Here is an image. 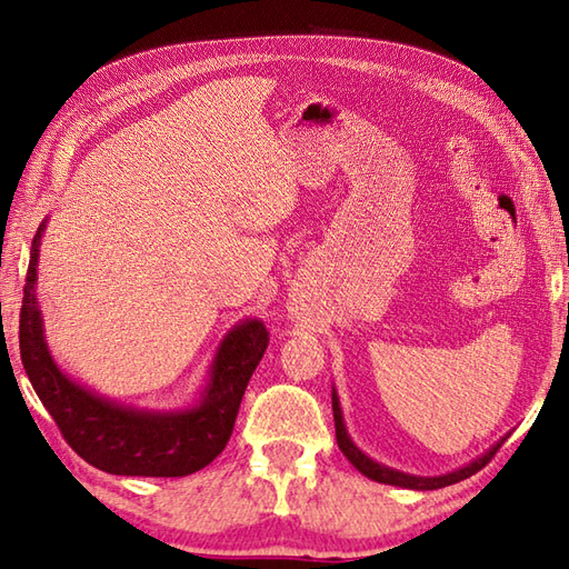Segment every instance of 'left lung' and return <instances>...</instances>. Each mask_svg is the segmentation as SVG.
Returning a JSON list of instances; mask_svg holds the SVG:
<instances>
[{
	"instance_id": "obj_1",
	"label": "left lung",
	"mask_w": 569,
	"mask_h": 569,
	"mask_svg": "<svg viewBox=\"0 0 569 569\" xmlns=\"http://www.w3.org/2000/svg\"><path fill=\"white\" fill-rule=\"evenodd\" d=\"M332 416H335V435H337V445H340V450L345 452V457L352 462L361 475L379 481V485H391V487H403V489H416V491H432V489H442V487H450V485H457V481H462L471 475H477V471L481 467H487L491 462V457L497 455V450L501 447V442H497L491 447V450H487L481 457H477L475 462H469L467 467L462 469H455L450 471V475H440V477H416V475H406V471H398V469H391L386 465H379L373 462L371 457H367L365 452L359 450V447L352 442V438L347 435V428H345V418H342V408H340V398H337L335 389H332Z\"/></svg>"
}]
</instances>
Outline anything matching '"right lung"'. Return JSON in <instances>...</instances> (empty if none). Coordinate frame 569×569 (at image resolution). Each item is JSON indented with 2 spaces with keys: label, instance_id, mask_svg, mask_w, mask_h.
<instances>
[{
  "label": "right lung",
  "instance_id": "right-lung-1",
  "mask_svg": "<svg viewBox=\"0 0 569 569\" xmlns=\"http://www.w3.org/2000/svg\"><path fill=\"white\" fill-rule=\"evenodd\" d=\"M43 227L33 237L19 312V349L27 377L66 442L84 462L124 477H186L208 467L234 430L241 396L269 347L261 320L227 332L200 401L186 410H141L94 396L58 369L43 340L36 303V266Z\"/></svg>",
  "mask_w": 569,
  "mask_h": 569
}]
</instances>
